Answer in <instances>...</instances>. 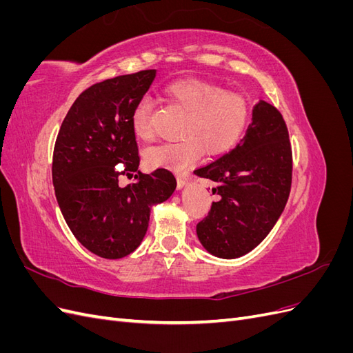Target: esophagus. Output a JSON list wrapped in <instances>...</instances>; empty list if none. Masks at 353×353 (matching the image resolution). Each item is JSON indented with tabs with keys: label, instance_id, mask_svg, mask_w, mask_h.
<instances>
[{
	"label": "esophagus",
	"instance_id": "esophagus-1",
	"mask_svg": "<svg viewBox=\"0 0 353 353\" xmlns=\"http://www.w3.org/2000/svg\"><path fill=\"white\" fill-rule=\"evenodd\" d=\"M187 184H188V178L187 176H178L176 178V185H178L179 190L184 188Z\"/></svg>",
	"mask_w": 353,
	"mask_h": 353
}]
</instances>
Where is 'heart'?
<instances>
[{"label": "heart", "mask_w": 353, "mask_h": 353, "mask_svg": "<svg viewBox=\"0 0 353 353\" xmlns=\"http://www.w3.org/2000/svg\"><path fill=\"white\" fill-rule=\"evenodd\" d=\"M166 99L187 113L183 128L184 140L163 143L145 153L147 163L154 168L183 170L205 154L227 153L239 143L250 121V105L243 95L228 92L209 82L187 79L170 83ZM150 100H141L132 113V130L140 140H150Z\"/></svg>", "instance_id": "b5f03b06"}]
</instances>
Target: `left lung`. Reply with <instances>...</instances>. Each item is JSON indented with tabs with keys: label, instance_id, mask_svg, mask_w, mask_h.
I'll use <instances>...</instances> for the list:
<instances>
[{
	"label": "left lung",
	"instance_id": "8db88e82",
	"mask_svg": "<svg viewBox=\"0 0 353 353\" xmlns=\"http://www.w3.org/2000/svg\"><path fill=\"white\" fill-rule=\"evenodd\" d=\"M292 145L281 113L259 100L243 140L194 174L212 179L219 200L197 223L210 254L236 259L252 252L281 216L292 187Z\"/></svg>",
	"mask_w": 353,
	"mask_h": 353
}]
</instances>
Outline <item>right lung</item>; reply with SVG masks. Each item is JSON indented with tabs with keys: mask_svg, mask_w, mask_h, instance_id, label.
Wrapping results in <instances>:
<instances>
[{
	"mask_svg": "<svg viewBox=\"0 0 353 353\" xmlns=\"http://www.w3.org/2000/svg\"><path fill=\"white\" fill-rule=\"evenodd\" d=\"M156 69L105 79L85 90L63 121L52 154L59 208L77 240L104 259H121L141 244L152 206L168 200L176 179L168 169L141 174L132 113ZM124 163L122 173L114 166ZM137 181L119 185L121 174Z\"/></svg>",
	"mask_w": 353,
	"mask_h": 353,
	"instance_id": "add662e5",
	"label": "right lung"
}]
</instances>
